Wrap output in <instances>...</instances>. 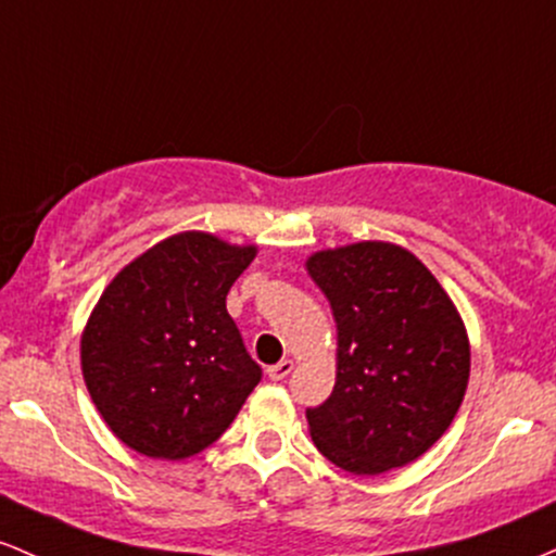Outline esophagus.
Segmentation results:
<instances>
[{
	"instance_id": "34e87169",
	"label": "esophagus",
	"mask_w": 556,
	"mask_h": 556,
	"mask_svg": "<svg viewBox=\"0 0 556 556\" xmlns=\"http://www.w3.org/2000/svg\"><path fill=\"white\" fill-rule=\"evenodd\" d=\"M291 370H294V362H291V359H280L278 365L267 367V378H270V380H283V378L291 376Z\"/></svg>"
}]
</instances>
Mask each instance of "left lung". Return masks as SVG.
<instances>
[{"label": "left lung", "instance_id": "left-lung-1", "mask_svg": "<svg viewBox=\"0 0 556 556\" xmlns=\"http://www.w3.org/2000/svg\"><path fill=\"white\" fill-rule=\"evenodd\" d=\"M339 330L336 386L307 409L323 457L380 476L426 454L452 426L470 378L457 307L407 249L362 241L307 260Z\"/></svg>", "mask_w": 556, "mask_h": 556}]
</instances>
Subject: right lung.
I'll use <instances>...</instances> for the list:
<instances>
[{"instance_id":"add662e5","label":"right lung","mask_w":556,"mask_h":556,"mask_svg":"<svg viewBox=\"0 0 556 556\" xmlns=\"http://www.w3.org/2000/svg\"><path fill=\"white\" fill-rule=\"evenodd\" d=\"M254 247L178 233L123 267L80 339L86 389L112 433L154 459L215 444L262 367L226 309Z\"/></svg>"}]
</instances>
